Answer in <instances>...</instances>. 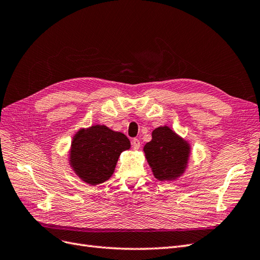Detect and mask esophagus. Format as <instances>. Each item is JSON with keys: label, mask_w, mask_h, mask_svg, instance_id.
I'll list each match as a JSON object with an SVG mask.
<instances>
[{"label": "esophagus", "mask_w": 260, "mask_h": 260, "mask_svg": "<svg viewBox=\"0 0 260 260\" xmlns=\"http://www.w3.org/2000/svg\"><path fill=\"white\" fill-rule=\"evenodd\" d=\"M140 146H141V142H140V140L139 139H133L132 140V147H133V149H139L140 148Z\"/></svg>", "instance_id": "obj_1"}]
</instances>
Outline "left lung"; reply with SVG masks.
I'll use <instances>...</instances> for the list:
<instances>
[{"label":"left lung","mask_w":260,"mask_h":260,"mask_svg":"<svg viewBox=\"0 0 260 260\" xmlns=\"http://www.w3.org/2000/svg\"><path fill=\"white\" fill-rule=\"evenodd\" d=\"M143 151L157 180L175 181L187 168L191 145L168 125H164L152 132V140L144 145Z\"/></svg>","instance_id":"obj_1"}]
</instances>
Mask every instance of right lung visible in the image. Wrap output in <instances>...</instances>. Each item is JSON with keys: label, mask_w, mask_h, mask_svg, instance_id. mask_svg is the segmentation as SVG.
Returning <instances> with one entry per match:
<instances>
[{"label": "right lung", "mask_w": 260, "mask_h": 260, "mask_svg": "<svg viewBox=\"0 0 260 260\" xmlns=\"http://www.w3.org/2000/svg\"><path fill=\"white\" fill-rule=\"evenodd\" d=\"M130 146L123 133L104 124L81 128L73 138L69 165L83 182L98 185L113 176L120 154Z\"/></svg>", "instance_id": "add662e5"}]
</instances>
